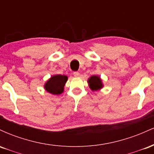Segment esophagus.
<instances>
[{"instance_id": "34e87169", "label": "esophagus", "mask_w": 154, "mask_h": 154, "mask_svg": "<svg viewBox=\"0 0 154 154\" xmlns=\"http://www.w3.org/2000/svg\"><path fill=\"white\" fill-rule=\"evenodd\" d=\"M73 75L75 76V77H79V73L78 72H75L73 73Z\"/></svg>"}]
</instances>
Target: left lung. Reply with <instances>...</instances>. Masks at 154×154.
Here are the masks:
<instances>
[{
	"label": "left lung",
	"mask_w": 154,
	"mask_h": 154,
	"mask_svg": "<svg viewBox=\"0 0 154 154\" xmlns=\"http://www.w3.org/2000/svg\"><path fill=\"white\" fill-rule=\"evenodd\" d=\"M88 83L92 91H97L103 87L100 77L97 76H92L91 78L88 79Z\"/></svg>",
	"instance_id": "obj_1"
}]
</instances>
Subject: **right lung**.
<instances>
[{
	"label": "right lung",
	"mask_w": 154,
	"mask_h": 154,
	"mask_svg": "<svg viewBox=\"0 0 154 154\" xmlns=\"http://www.w3.org/2000/svg\"><path fill=\"white\" fill-rule=\"evenodd\" d=\"M67 81V77L65 75H54L45 83V89L48 93L54 95L61 94L63 91L65 83Z\"/></svg>",
	"instance_id": "1"
}]
</instances>
